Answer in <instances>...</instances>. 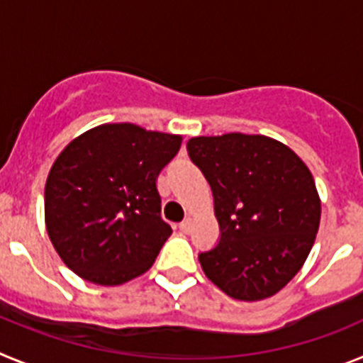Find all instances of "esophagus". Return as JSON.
<instances>
[{"mask_svg":"<svg viewBox=\"0 0 363 363\" xmlns=\"http://www.w3.org/2000/svg\"><path fill=\"white\" fill-rule=\"evenodd\" d=\"M179 230H182V233H185V234L191 233V230H192V220H191V218H185V220L179 223Z\"/></svg>","mask_w":363,"mask_h":363,"instance_id":"34e87169","label":"esophagus"}]
</instances>
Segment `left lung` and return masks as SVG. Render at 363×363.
I'll use <instances>...</instances> for the list:
<instances>
[{"label": "left lung", "mask_w": 363, "mask_h": 363, "mask_svg": "<svg viewBox=\"0 0 363 363\" xmlns=\"http://www.w3.org/2000/svg\"><path fill=\"white\" fill-rule=\"evenodd\" d=\"M187 152L213 189L221 230L216 247L198 256L205 277L236 300L277 294L318 233L320 196L307 165L259 134L191 138Z\"/></svg>", "instance_id": "8db88e82"}]
</instances>
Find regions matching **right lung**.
<instances>
[{
	"instance_id": "right-lung-1",
	"label": "right lung",
	"mask_w": 363,
	"mask_h": 363,
	"mask_svg": "<svg viewBox=\"0 0 363 363\" xmlns=\"http://www.w3.org/2000/svg\"><path fill=\"white\" fill-rule=\"evenodd\" d=\"M182 136L107 123L69 143L45 184V225L79 278L121 285L149 271L172 229L156 179Z\"/></svg>"
}]
</instances>
